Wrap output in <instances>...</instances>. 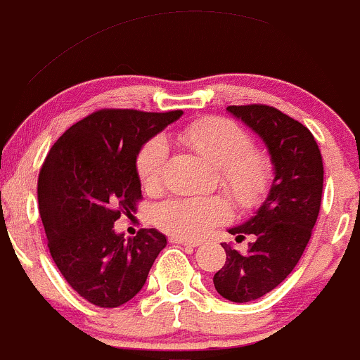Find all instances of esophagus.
<instances>
[{"label":"esophagus","instance_id":"34e87169","mask_svg":"<svg viewBox=\"0 0 360 360\" xmlns=\"http://www.w3.org/2000/svg\"><path fill=\"white\" fill-rule=\"evenodd\" d=\"M172 243H176V244H181V246H192V248H195V246H199V240H191V239H185V237H176V236H173L172 239Z\"/></svg>","mask_w":360,"mask_h":360}]
</instances>
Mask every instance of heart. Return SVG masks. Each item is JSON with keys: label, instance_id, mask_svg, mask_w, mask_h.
Segmentation results:
<instances>
[{"label": "heart", "instance_id": "obj_1", "mask_svg": "<svg viewBox=\"0 0 360 360\" xmlns=\"http://www.w3.org/2000/svg\"><path fill=\"white\" fill-rule=\"evenodd\" d=\"M180 140L217 166L218 185L240 210H255L269 194L274 180V165L263 149L251 146V136L243 126L225 117H202L180 133ZM168 146L154 136L143 143L136 155V173L147 192L162 187ZM231 217V206L221 195L175 198L155 210V224L168 234L199 239L214 225Z\"/></svg>", "mask_w": 360, "mask_h": 360}]
</instances>
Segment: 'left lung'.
<instances>
[{"label":"left lung","mask_w":360,"mask_h":360,"mask_svg":"<svg viewBox=\"0 0 360 360\" xmlns=\"http://www.w3.org/2000/svg\"><path fill=\"white\" fill-rule=\"evenodd\" d=\"M227 112L257 133L274 165L263 202L244 224L229 229L236 239L253 236L246 253L221 244L225 265L214 274L218 295L236 303L253 302L279 286L309 244L321 210L324 166L309 128L269 105H229Z\"/></svg>","instance_id":"left-lung-1"}]
</instances>
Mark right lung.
<instances>
[{"label":"right lung","instance_id":"obj_1","mask_svg":"<svg viewBox=\"0 0 360 360\" xmlns=\"http://www.w3.org/2000/svg\"><path fill=\"white\" fill-rule=\"evenodd\" d=\"M181 110L103 109L72 124L39 172V214L51 258L69 286L90 303L114 309L146 284L168 240L155 229L117 234L114 221L142 198L136 155L180 120Z\"/></svg>","mask_w":360,"mask_h":360}]
</instances>
